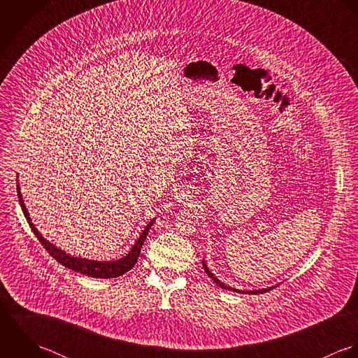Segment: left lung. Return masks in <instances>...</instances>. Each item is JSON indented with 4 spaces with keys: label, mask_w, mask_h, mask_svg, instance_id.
Returning a JSON list of instances; mask_svg holds the SVG:
<instances>
[{
    "label": "left lung",
    "mask_w": 358,
    "mask_h": 358,
    "mask_svg": "<svg viewBox=\"0 0 358 358\" xmlns=\"http://www.w3.org/2000/svg\"><path fill=\"white\" fill-rule=\"evenodd\" d=\"M202 264H203V270L206 271V274L215 281L217 285L220 286V287H222V289H227V290H234V292H239V293H252V294H257V293H264V292H268V290H271V289H274V287H277V286H271V287H266V289H260V290H238V289H234V287H229V286L224 285L220 280H217L215 275L209 271V268H208V266L205 264V262H202Z\"/></svg>",
    "instance_id": "8db88e82"
}]
</instances>
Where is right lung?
I'll use <instances>...</instances> for the list:
<instances>
[{"mask_svg": "<svg viewBox=\"0 0 358 358\" xmlns=\"http://www.w3.org/2000/svg\"><path fill=\"white\" fill-rule=\"evenodd\" d=\"M17 188V198H19V203H20V208L23 210V215L26 217L31 231L34 232V235L37 236V239L41 242V245L45 248V250L58 262L61 263L62 266L71 268L73 271H77V273H81L84 275H88V277H92V278H116V277H120L123 275L124 273L130 271L134 264L137 263L138 257H140V252H141V248H143V241L146 239V235L149 232V228L152 227L153 221H149L148 225L145 227V229L143 231V234L140 235L138 241L136 242V245L133 246V249L129 252L127 256H124L123 259L120 260H113V262H95V260H88V259H81V257H72L71 255H66L64 250L55 248L52 243H50L47 239H44L41 236V234L36 229L34 224L30 221V217L27 213V209L23 203V199H22V194H20V188L19 185H16Z\"/></svg>", "mask_w": 358, "mask_h": 358, "instance_id": "right-lung-1", "label": "right lung"}]
</instances>
